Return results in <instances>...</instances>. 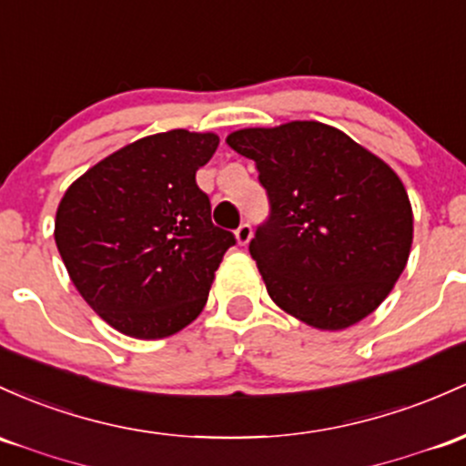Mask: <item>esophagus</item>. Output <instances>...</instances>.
Segmentation results:
<instances>
[{
    "instance_id": "1",
    "label": "esophagus",
    "mask_w": 466,
    "mask_h": 466,
    "mask_svg": "<svg viewBox=\"0 0 466 466\" xmlns=\"http://www.w3.org/2000/svg\"><path fill=\"white\" fill-rule=\"evenodd\" d=\"M237 241H238V245H248L249 243V238H252V225L249 223H241L237 228Z\"/></svg>"
}]
</instances>
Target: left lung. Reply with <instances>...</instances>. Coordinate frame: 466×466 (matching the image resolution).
Masks as SVG:
<instances>
[{
	"label": "left lung",
	"mask_w": 466,
	"mask_h": 466,
	"mask_svg": "<svg viewBox=\"0 0 466 466\" xmlns=\"http://www.w3.org/2000/svg\"><path fill=\"white\" fill-rule=\"evenodd\" d=\"M228 146L257 163L269 214L249 241L268 294L319 329H345L405 269L413 217L396 172L336 127H245Z\"/></svg>",
	"instance_id": "left-lung-1"
}]
</instances>
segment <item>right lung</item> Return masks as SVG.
Here are the masks:
<instances>
[{
  "instance_id": "add662e5",
  "label": "right lung",
  "mask_w": 466,
  "mask_h": 466,
  "mask_svg": "<svg viewBox=\"0 0 466 466\" xmlns=\"http://www.w3.org/2000/svg\"><path fill=\"white\" fill-rule=\"evenodd\" d=\"M212 132L170 130L106 157L61 198L55 241L75 288L132 339H166L206 305L223 254L237 243L212 223L197 170Z\"/></svg>"
}]
</instances>
